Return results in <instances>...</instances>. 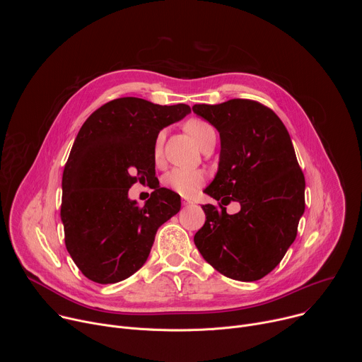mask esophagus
I'll return each mask as SVG.
<instances>
[{"label":"esophagus","mask_w":362,"mask_h":362,"mask_svg":"<svg viewBox=\"0 0 362 362\" xmlns=\"http://www.w3.org/2000/svg\"><path fill=\"white\" fill-rule=\"evenodd\" d=\"M182 204H183V206H192L193 202H192L190 199H187V197H183V199H182Z\"/></svg>","instance_id":"1"}]
</instances>
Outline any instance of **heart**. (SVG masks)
<instances>
[{
	"mask_svg": "<svg viewBox=\"0 0 362 362\" xmlns=\"http://www.w3.org/2000/svg\"><path fill=\"white\" fill-rule=\"evenodd\" d=\"M187 133L194 139V141L200 146L206 139L215 133V129L208 122L200 120V119H190L186 123ZM162 148H163V133H160L156 140H154L153 154L154 159L159 160L162 156ZM204 173L202 170H190V169H173L163 177V183L170 190L182 194V196H193L204 183Z\"/></svg>",
	"mask_w": 362,
	"mask_h": 362,
	"instance_id": "b5f03b06",
	"label": "heart"
}]
</instances>
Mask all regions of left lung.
<instances>
[{"mask_svg": "<svg viewBox=\"0 0 362 362\" xmlns=\"http://www.w3.org/2000/svg\"><path fill=\"white\" fill-rule=\"evenodd\" d=\"M192 109L221 136L219 169L204 193L222 202L221 209L202 206L206 221L194 245L222 275L257 281L282 261L305 211V177L289 133L269 107L253 100ZM230 201L241 203L235 216L226 214Z\"/></svg>", "mask_w": 362, "mask_h": 362, "instance_id": "obj_1", "label": "left lung"}]
</instances>
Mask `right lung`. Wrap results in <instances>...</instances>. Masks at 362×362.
Masks as SVG:
<instances>
[{
  "label": "right lung",
  "instance_id": "right-lung-1",
  "mask_svg": "<svg viewBox=\"0 0 362 362\" xmlns=\"http://www.w3.org/2000/svg\"><path fill=\"white\" fill-rule=\"evenodd\" d=\"M190 113L137 97L112 100L81 126L63 172L66 247L81 274L116 284L147 261L158 229L180 211V196L156 186L143 206L129 189L154 180V140ZM159 185V180H158Z\"/></svg>",
  "mask_w": 362,
  "mask_h": 362
}]
</instances>
